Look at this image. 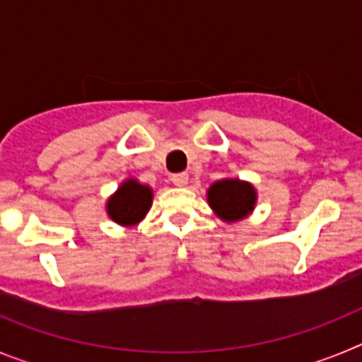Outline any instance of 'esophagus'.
<instances>
[{
    "label": "esophagus",
    "mask_w": 362,
    "mask_h": 362,
    "mask_svg": "<svg viewBox=\"0 0 362 362\" xmlns=\"http://www.w3.org/2000/svg\"><path fill=\"white\" fill-rule=\"evenodd\" d=\"M170 179H172V183H174L175 187H187L188 174H187V172H181V174H174Z\"/></svg>",
    "instance_id": "obj_1"
}]
</instances>
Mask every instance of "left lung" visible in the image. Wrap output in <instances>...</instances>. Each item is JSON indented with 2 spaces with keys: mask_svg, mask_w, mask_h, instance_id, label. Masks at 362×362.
I'll return each mask as SVG.
<instances>
[{
  "mask_svg": "<svg viewBox=\"0 0 362 362\" xmlns=\"http://www.w3.org/2000/svg\"><path fill=\"white\" fill-rule=\"evenodd\" d=\"M210 209L226 223H235L248 217L257 203V192L241 179H221L206 192Z\"/></svg>",
  "mask_w": 362,
  "mask_h": 362,
  "instance_id": "obj_1",
  "label": "left lung"
}]
</instances>
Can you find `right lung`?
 Segmentation results:
<instances>
[{
  "instance_id": "right-lung-1",
  "label": "right lung",
  "mask_w": 362,
  "mask_h": 362,
  "mask_svg": "<svg viewBox=\"0 0 362 362\" xmlns=\"http://www.w3.org/2000/svg\"><path fill=\"white\" fill-rule=\"evenodd\" d=\"M152 188L130 177L107 201V214L121 226L137 225L152 206Z\"/></svg>"
}]
</instances>
